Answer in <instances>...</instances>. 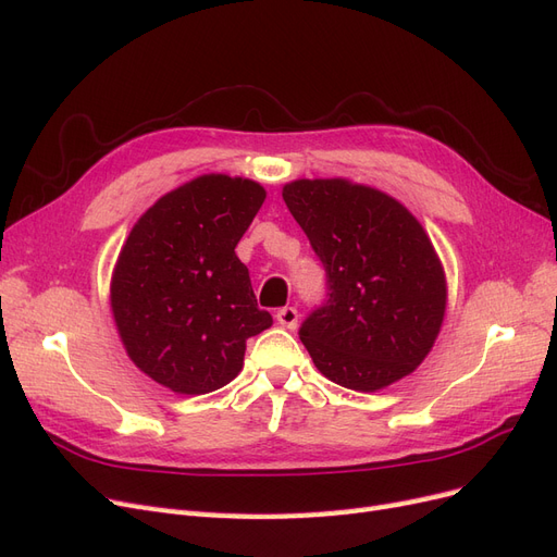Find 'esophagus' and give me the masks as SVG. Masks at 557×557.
Returning <instances> with one entry per match:
<instances>
[{"mask_svg": "<svg viewBox=\"0 0 557 557\" xmlns=\"http://www.w3.org/2000/svg\"><path fill=\"white\" fill-rule=\"evenodd\" d=\"M276 320H278L283 327L295 330L297 327V320H299V313H297L295 307H283V309L276 311Z\"/></svg>", "mask_w": 557, "mask_h": 557, "instance_id": "34e87169", "label": "esophagus"}]
</instances>
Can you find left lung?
Here are the masks:
<instances>
[{"label":"left lung","instance_id":"1","mask_svg":"<svg viewBox=\"0 0 557 557\" xmlns=\"http://www.w3.org/2000/svg\"><path fill=\"white\" fill-rule=\"evenodd\" d=\"M283 199L325 269L327 297L299 327L320 374L360 393L411 374L446 311L425 230L397 199L342 178L288 183Z\"/></svg>","mask_w":557,"mask_h":557}]
</instances>
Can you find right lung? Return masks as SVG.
<instances>
[{
  "instance_id": "add662e5",
  "label": "right lung",
  "mask_w": 557,
  "mask_h": 557,
  "mask_svg": "<svg viewBox=\"0 0 557 557\" xmlns=\"http://www.w3.org/2000/svg\"><path fill=\"white\" fill-rule=\"evenodd\" d=\"M262 201L256 181L199 176L158 199L121 250L111 283L117 332L132 362L174 393L227 385L246 342L272 325L234 252Z\"/></svg>"
}]
</instances>
